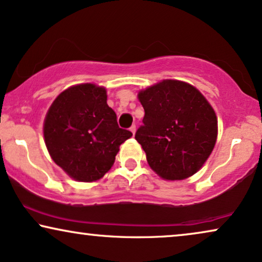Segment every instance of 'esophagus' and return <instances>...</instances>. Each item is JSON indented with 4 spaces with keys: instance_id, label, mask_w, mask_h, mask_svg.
Instances as JSON below:
<instances>
[{
    "instance_id": "obj_1",
    "label": "esophagus",
    "mask_w": 262,
    "mask_h": 262,
    "mask_svg": "<svg viewBox=\"0 0 262 262\" xmlns=\"http://www.w3.org/2000/svg\"><path fill=\"white\" fill-rule=\"evenodd\" d=\"M136 130H137V128H136V125H132V126L130 127V131L132 132V135L136 134Z\"/></svg>"
}]
</instances>
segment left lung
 Here are the masks:
<instances>
[{
    "label": "left lung",
    "instance_id": "8db88e82",
    "mask_svg": "<svg viewBox=\"0 0 262 262\" xmlns=\"http://www.w3.org/2000/svg\"><path fill=\"white\" fill-rule=\"evenodd\" d=\"M143 125L136 132L152 171L167 181L191 177L209 158L218 119L206 97L185 81L166 79L138 93Z\"/></svg>",
    "mask_w": 262,
    "mask_h": 262
}]
</instances>
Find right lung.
Wrapping results in <instances>:
<instances>
[{"instance_id":"right-lung-1","label":"right lung","mask_w":262,"mask_h":262,"mask_svg":"<svg viewBox=\"0 0 262 262\" xmlns=\"http://www.w3.org/2000/svg\"><path fill=\"white\" fill-rule=\"evenodd\" d=\"M43 134L54 162L78 182L102 178L113 166L120 144L132 136L119 127L106 89L91 83L71 86L55 98Z\"/></svg>"}]
</instances>
